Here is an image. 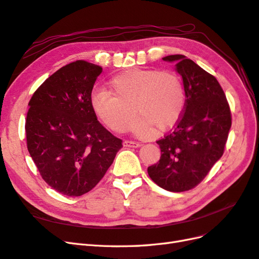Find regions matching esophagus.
<instances>
[{
    "mask_svg": "<svg viewBox=\"0 0 259 259\" xmlns=\"http://www.w3.org/2000/svg\"><path fill=\"white\" fill-rule=\"evenodd\" d=\"M123 146L126 147H140L141 146V143H139V142H135V141H123Z\"/></svg>",
    "mask_w": 259,
    "mask_h": 259,
    "instance_id": "esophagus-1",
    "label": "esophagus"
}]
</instances>
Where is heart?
<instances>
[{"instance_id": "b5f03b06", "label": "heart", "mask_w": 259, "mask_h": 259, "mask_svg": "<svg viewBox=\"0 0 259 259\" xmlns=\"http://www.w3.org/2000/svg\"><path fill=\"white\" fill-rule=\"evenodd\" d=\"M90 102L97 117L117 132L128 130L138 114L133 132L148 137L155 126L164 130L178 121L186 98L175 73L133 69L116 75L108 82V90L96 91Z\"/></svg>"}]
</instances>
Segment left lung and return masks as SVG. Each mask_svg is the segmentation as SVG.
Segmentation results:
<instances>
[{
    "mask_svg": "<svg viewBox=\"0 0 259 259\" xmlns=\"http://www.w3.org/2000/svg\"><path fill=\"white\" fill-rule=\"evenodd\" d=\"M162 60L175 63L186 102L174 130L157 141L160 159L148 166L147 172L159 187L181 193L197 186L221 159L231 114L226 96L213 75L183 55L166 56Z\"/></svg>",
    "mask_w": 259,
    "mask_h": 259,
    "instance_id": "left-lung-1",
    "label": "left lung"
}]
</instances>
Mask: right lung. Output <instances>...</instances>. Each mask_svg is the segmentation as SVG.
I'll list each match as a JSON object with an SVG mask.
<instances>
[{
	"instance_id": "1",
	"label": "right lung",
	"mask_w": 259,
	"mask_h": 259,
	"mask_svg": "<svg viewBox=\"0 0 259 259\" xmlns=\"http://www.w3.org/2000/svg\"><path fill=\"white\" fill-rule=\"evenodd\" d=\"M101 72L94 63L72 62L49 76L29 102L30 156L47 184L69 197L93 189L122 146L91 107V91Z\"/></svg>"
}]
</instances>
